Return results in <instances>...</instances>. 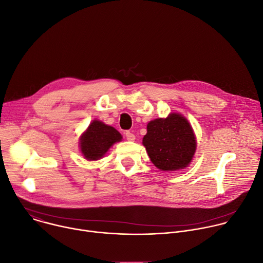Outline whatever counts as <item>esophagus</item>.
Wrapping results in <instances>:
<instances>
[{
  "mask_svg": "<svg viewBox=\"0 0 263 263\" xmlns=\"http://www.w3.org/2000/svg\"><path fill=\"white\" fill-rule=\"evenodd\" d=\"M125 137H126L127 141H130V142L135 141V139H136L135 135H134L133 133H130V132H126V133H125Z\"/></svg>",
  "mask_w": 263,
  "mask_h": 263,
  "instance_id": "1",
  "label": "esophagus"
}]
</instances>
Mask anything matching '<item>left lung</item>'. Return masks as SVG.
I'll use <instances>...</instances> for the list:
<instances>
[{"label":"left lung","instance_id":"left-lung-1","mask_svg":"<svg viewBox=\"0 0 263 263\" xmlns=\"http://www.w3.org/2000/svg\"><path fill=\"white\" fill-rule=\"evenodd\" d=\"M142 143L152 164L162 171L186 168L197 148L196 137L190 122L178 113L150 121Z\"/></svg>","mask_w":263,"mask_h":263}]
</instances>
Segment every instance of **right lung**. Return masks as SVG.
Here are the masks:
<instances>
[{
  "label": "right lung",
  "mask_w": 263,
  "mask_h": 263,
  "mask_svg": "<svg viewBox=\"0 0 263 263\" xmlns=\"http://www.w3.org/2000/svg\"><path fill=\"white\" fill-rule=\"evenodd\" d=\"M121 140L122 136L113 126L99 120H93L80 138V148L86 160L96 161L103 157L115 143Z\"/></svg>",
  "instance_id": "obj_1"
}]
</instances>
